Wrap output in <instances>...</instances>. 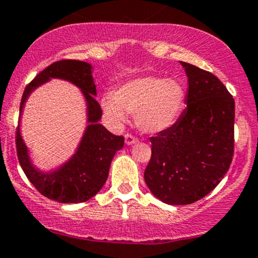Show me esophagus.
Returning <instances> with one entry per match:
<instances>
[{
  "label": "esophagus",
  "mask_w": 258,
  "mask_h": 258,
  "mask_svg": "<svg viewBox=\"0 0 258 258\" xmlns=\"http://www.w3.org/2000/svg\"><path fill=\"white\" fill-rule=\"evenodd\" d=\"M138 142V139L135 137V136H132V135H128V133H127V135L125 136V143H126V145H132V144H135V143H137Z\"/></svg>",
  "instance_id": "obj_1"
}]
</instances>
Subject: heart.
<instances>
[{"instance_id": "obj_1", "label": "heart", "mask_w": 258, "mask_h": 258, "mask_svg": "<svg viewBox=\"0 0 258 258\" xmlns=\"http://www.w3.org/2000/svg\"><path fill=\"white\" fill-rule=\"evenodd\" d=\"M185 92L174 79L142 77L119 86L102 97L101 104L110 122L123 123L127 114H136V125L145 133H159L178 119Z\"/></svg>"}]
</instances>
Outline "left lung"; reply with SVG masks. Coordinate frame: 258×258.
Returning a JSON list of instances; mask_svg holds the SVG:
<instances>
[{"label": "left lung", "instance_id": "1", "mask_svg": "<svg viewBox=\"0 0 258 258\" xmlns=\"http://www.w3.org/2000/svg\"><path fill=\"white\" fill-rule=\"evenodd\" d=\"M188 80L186 108L174 125L150 138L144 172L163 203L185 206L213 191L234 153V99L218 77L180 61Z\"/></svg>", "mask_w": 258, "mask_h": 258}]
</instances>
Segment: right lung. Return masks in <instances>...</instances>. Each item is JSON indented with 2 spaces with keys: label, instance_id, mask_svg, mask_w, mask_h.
Returning a JSON list of instances; mask_svg holds the SVG:
<instances>
[{
  "label": "right lung",
  "instance_id": "right-lung-1",
  "mask_svg": "<svg viewBox=\"0 0 258 258\" xmlns=\"http://www.w3.org/2000/svg\"><path fill=\"white\" fill-rule=\"evenodd\" d=\"M62 79L82 90L86 101L88 123L76 154L60 167L50 172H42L33 166L26 144L17 128L15 144L20 166L31 184L49 200L60 203H83L95 196L103 187L109 173L110 163L117 150L122 149V136L110 133L98 122L102 109L95 99L96 85L92 78V67L88 62L60 60L38 73L25 89L20 103V117L25 102L33 90L49 82Z\"/></svg>",
  "mask_w": 258,
  "mask_h": 258
}]
</instances>
